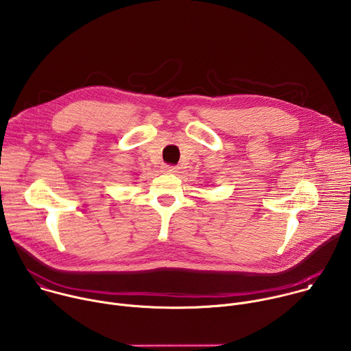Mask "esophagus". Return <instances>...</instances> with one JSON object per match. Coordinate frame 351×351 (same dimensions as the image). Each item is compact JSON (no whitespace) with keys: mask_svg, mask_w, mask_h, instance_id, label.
I'll use <instances>...</instances> for the list:
<instances>
[{"mask_svg":"<svg viewBox=\"0 0 351 351\" xmlns=\"http://www.w3.org/2000/svg\"><path fill=\"white\" fill-rule=\"evenodd\" d=\"M162 169L167 173H176L178 172V167H175V165H164Z\"/></svg>","mask_w":351,"mask_h":351,"instance_id":"1","label":"esophagus"}]
</instances>
